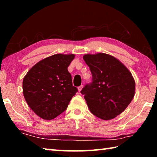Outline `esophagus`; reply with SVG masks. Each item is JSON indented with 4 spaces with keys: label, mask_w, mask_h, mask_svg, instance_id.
<instances>
[{
    "label": "esophagus",
    "mask_w": 157,
    "mask_h": 157,
    "mask_svg": "<svg viewBox=\"0 0 157 157\" xmlns=\"http://www.w3.org/2000/svg\"><path fill=\"white\" fill-rule=\"evenodd\" d=\"M82 88H83V85H81V86H78V91H79V92H80L82 91Z\"/></svg>",
    "instance_id": "obj_1"
}]
</instances>
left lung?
Here are the masks:
<instances>
[{
	"mask_svg": "<svg viewBox=\"0 0 157 157\" xmlns=\"http://www.w3.org/2000/svg\"><path fill=\"white\" fill-rule=\"evenodd\" d=\"M85 62L91 70L93 82L81 93L94 116L102 120L116 118L127 107L135 94V80L121 61L106 53L86 54Z\"/></svg>",
	"mask_w": 157,
	"mask_h": 157,
	"instance_id": "8db88e82",
	"label": "left lung"
}]
</instances>
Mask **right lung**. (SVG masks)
<instances>
[{"instance_id":"right-lung-1","label":"right lung","mask_w":157,"mask_h":157,"mask_svg":"<svg viewBox=\"0 0 157 157\" xmlns=\"http://www.w3.org/2000/svg\"><path fill=\"white\" fill-rule=\"evenodd\" d=\"M74 54H55L34 65L23 79V94L29 107L44 120L63 112L78 92L68 67Z\"/></svg>"}]
</instances>
